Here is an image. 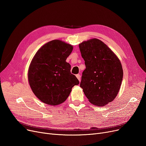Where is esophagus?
<instances>
[{
    "label": "esophagus",
    "instance_id": "34e87169",
    "mask_svg": "<svg viewBox=\"0 0 146 146\" xmlns=\"http://www.w3.org/2000/svg\"><path fill=\"white\" fill-rule=\"evenodd\" d=\"M76 77H77V78L78 79V80H79V82H80V75L79 74H76Z\"/></svg>",
    "mask_w": 146,
    "mask_h": 146
}]
</instances>
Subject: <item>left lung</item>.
Instances as JSON below:
<instances>
[{
    "mask_svg": "<svg viewBox=\"0 0 146 146\" xmlns=\"http://www.w3.org/2000/svg\"><path fill=\"white\" fill-rule=\"evenodd\" d=\"M85 60L80 86L89 102L102 106L115 98L123 78L118 58L101 40L92 39L79 44Z\"/></svg>",
    "mask_w": 146,
    "mask_h": 146,
    "instance_id": "1",
    "label": "left lung"
}]
</instances>
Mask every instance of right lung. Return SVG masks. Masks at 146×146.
Here are the masks:
<instances>
[{"label":"right lung","instance_id":"obj_1","mask_svg":"<svg viewBox=\"0 0 146 146\" xmlns=\"http://www.w3.org/2000/svg\"><path fill=\"white\" fill-rule=\"evenodd\" d=\"M72 50V45L56 40L44 45L35 54L29 68L28 80L42 102L50 105L64 102L72 88L79 84L66 61Z\"/></svg>","mask_w":146,"mask_h":146}]
</instances>
